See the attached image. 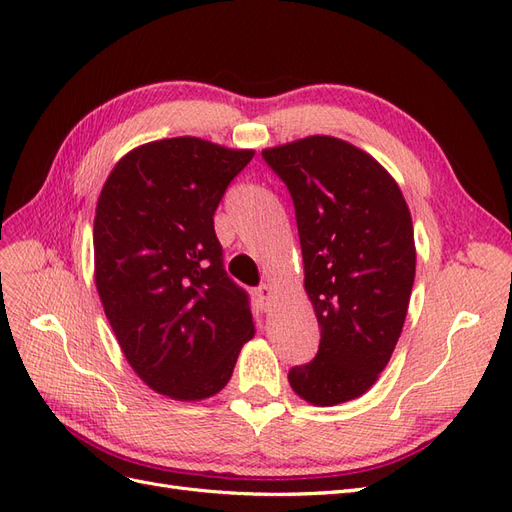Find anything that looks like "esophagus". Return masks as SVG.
Returning <instances> with one entry per match:
<instances>
[{
  "label": "esophagus",
  "instance_id": "esophagus-1",
  "mask_svg": "<svg viewBox=\"0 0 512 512\" xmlns=\"http://www.w3.org/2000/svg\"><path fill=\"white\" fill-rule=\"evenodd\" d=\"M256 297H258V301H260L262 307H269L271 301H273V288L267 286V284L258 286V288H256Z\"/></svg>",
  "mask_w": 512,
  "mask_h": 512
}]
</instances>
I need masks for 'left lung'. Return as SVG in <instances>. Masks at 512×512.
I'll return each mask as SVG.
<instances>
[{"mask_svg": "<svg viewBox=\"0 0 512 512\" xmlns=\"http://www.w3.org/2000/svg\"><path fill=\"white\" fill-rule=\"evenodd\" d=\"M292 196L305 290L320 327L312 363L288 371L314 406L361 397L391 361L416 271L410 209L395 179L342 138L262 151Z\"/></svg>", "mask_w": 512, "mask_h": 512, "instance_id": "8db88e82", "label": "left lung"}]
</instances>
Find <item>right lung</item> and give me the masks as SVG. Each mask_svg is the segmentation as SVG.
Returning a JSON list of instances; mask_svg holds the SVG:
<instances>
[{
	"mask_svg": "<svg viewBox=\"0 0 512 512\" xmlns=\"http://www.w3.org/2000/svg\"><path fill=\"white\" fill-rule=\"evenodd\" d=\"M252 149L177 136L123 156L94 220L96 286L130 367L179 401L220 393L252 339L250 297L224 269L213 213Z\"/></svg>",
	"mask_w": 512,
	"mask_h": 512,
	"instance_id": "add662e5",
	"label": "right lung"
}]
</instances>
